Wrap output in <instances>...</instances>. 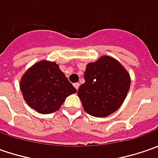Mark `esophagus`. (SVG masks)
Listing matches in <instances>:
<instances>
[{"label": "esophagus", "mask_w": 158, "mask_h": 158, "mask_svg": "<svg viewBox=\"0 0 158 158\" xmlns=\"http://www.w3.org/2000/svg\"><path fill=\"white\" fill-rule=\"evenodd\" d=\"M74 87H75L76 89H78L79 87H80V83H79V82H76V83H74Z\"/></svg>", "instance_id": "34e87169"}]
</instances>
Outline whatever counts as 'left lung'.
Here are the masks:
<instances>
[{"label":"left lung","mask_w":158,"mask_h":158,"mask_svg":"<svg viewBox=\"0 0 158 158\" xmlns=\"http://www.w3.org/2000/svg\"><path fill=\"white\" fill-rule=\"evenodd\" d=\"M84 80L78 97L84 111L94 117H106L117 111L127 98L131 83L124 67L106 55L87 65Z\"/></svg>","instance_id":"1"}]
</instances>
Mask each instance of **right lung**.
<instances>
[{
	"label": "right lung",
	"instance_id": "add662e5",
	"mask_svg": "<svg viewBox=\"0 0 158 158\" xmlns=\"http://www.w3.org/2000/svg\"><path fill=\"white\" fill-rule=\"evenodd\" d=\"M20 89L28 106L42 114L56 112L67 97L76 92L59 65L45 60L24 73Z\"/></svg>",
	"mask_w": 158,
	"mask_h": 158
}]
</instances>
